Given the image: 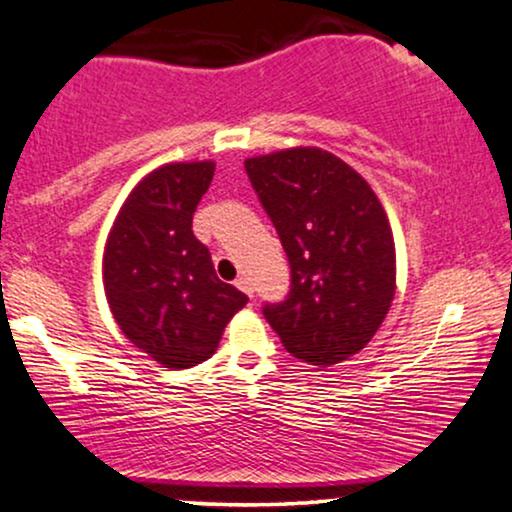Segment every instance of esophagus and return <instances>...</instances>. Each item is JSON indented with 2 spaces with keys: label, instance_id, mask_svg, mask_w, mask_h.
I'll return each instance as SVG.
<instances>
[{
  "label": "esophagus",
  "instance_id": "obj_1",
  "mask_svg": "<svg viewBox=\"0 0 512 512\" xmlns=\"http://www.w3.org/2000/svg\"><path fill=\"white\" fill-rule=\"evenodd\" d=\"M236 288H240V291H243L245 295H250V298H252V283H250V279H245V276H238Z\"/></svg>",
  "mask_w": 512,
  "mask_h": 512
}]
</instances>
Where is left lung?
I'll list each match as a JSON object with an SVG mask.
<instances>
[{"instance_id": "obj_1", "label": "left lung", "mask_w": 512, "mask_h": 512, "mask_svg": "<svg viewBox=\"0 0 512 512\" xmlns=\"http://www.w3.org/2000/svg\"><path fill=\"white\" fill-rule=\"evenodd\" d=\"M245 171L291 264V291L262 307L264 319L298 360H348L372 341L396 293V245L379 197L319 147L250 157Z\"/></svg>"}]
</instances>
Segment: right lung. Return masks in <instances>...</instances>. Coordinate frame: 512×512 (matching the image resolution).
<instances>
[{"label": "right lung", "instance_id": "add662e5", "mask_svg": "<svg viewBox=\"0 0 512 512\" xmlns=\"http://www.w3.org/2000/svg\"><path fill=\"white\" fill-rule=\"evenodd\" d=\"M212 176L214 162L159 166L126 197L104 245L102 281L116 324L169 369L212 357L226 324L248 303L219 279L193 233Z\"/></svg>", "mask_w": 512, "mask_h": 512}]
</instances>
